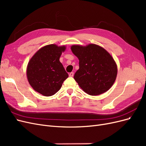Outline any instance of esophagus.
I'll return each mask as SVG.
<instances>
[{
	"instance_id": "34e87169",
	"label": "esophagus",
	"mask_w": 146,
	"mask_h": 146,
	"mask_svg": "<svg viewBox=\"0 0 146 146\" xmlns=\"http://www.w3.org/2000/svg\"><path fill=\"white\" fill-rule=\"evenodd\" d=\"M74 72H70V73H69V77H73L74 76Z\"/></svg>"
}]
</instances>
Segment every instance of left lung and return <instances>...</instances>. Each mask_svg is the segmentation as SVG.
I'll return each mask as SVG.
<instances>
[{
    "mask_svg": "<svg viewBox=\"0 0 146 146\" xmlns=\"http://www.w3.org/2000/svg\"><path fill=\"white\" fill-rule=\"evenodd\" d=\"M70 49L79 60V69L74 78L82 90L91 96L100 95L109 90L117 74V64L112 56L95 44L72 45Z\"/></svg>",
    "mask_w": 146,
    "mask_h": 146,
    "instance_id": "left-lung-1",
    "label": "left lung"
}]
</instances>
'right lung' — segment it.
I'll return each instance as SVG.
<instances>
[{"mask_svg":"<svg viewBox=\"0 0 146 146\" xmlns=\"http://www.w3.org/2000/svg\"><path fill=\"white\" fill-rule=\"evenodd\" d=\"M66 46L48 44L41 47L29 61L26 74L33 89L44 96L58 92L68 77L60 58Z\"/></svg>","mask_w":146,"mask_h":146,"instance_id":"1","label":"right lung"}]
</instances>
